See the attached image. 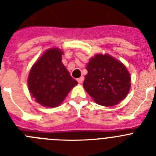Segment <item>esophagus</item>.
<instances>
[{
  "label": "esophagus",
  "instance_id": "1",
  "mask_svg": "<svg viewBox=\"0 0 156 156\" xmlns=\"http://www.w3.org/2000/svg\"><path fill=\"white\" fill-rule=\"evenodd\" d=\"M83 80H84V77L81 76V77H80V78H78V79H77V81H78V83H82L83 81Z\"/></svg>",
  "mask_w": 156,
  "mask_h": 156
}]
</instances>
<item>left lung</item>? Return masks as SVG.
I'll return each instance as SVG.
<instances>
[{"label": "left lung", "mask_w": 156, "mask_h": 156, "mask_svg": "<svg viewBox=\"0 0 156 156\" xmlns=\"http://www.w3.org/2000/svg\"><path fill=\"white\" fill-rule=\"evenodd\" d=\"M83 87L94 101L104 106H113L126 97L130 76L124 65L108 55H97L87 66Z\"/></svg>", "instance_id": "1"}]
</instances>
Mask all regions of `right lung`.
Segmentation results:
<instances>
[{"mask_svg":"<svg viewBox=\"0 0 156 156\" xmlns=\"http://www.w3.org/2000/svg\"><path fill=\"white\" fill-rule=\"evenodd\" d=\"M62 51L58 48L49 49L33 66L29 74L32 97L45 107L59 105L78 83L62 64Z\"/></svg>","mask_w":156,"mask_h":156,"instance_id":"1","label":"right lung"}]
</instances>
